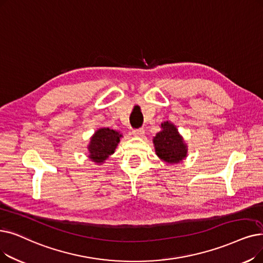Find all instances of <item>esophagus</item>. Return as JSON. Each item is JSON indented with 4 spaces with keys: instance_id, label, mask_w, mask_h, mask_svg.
Returning a JSON list of instances; mask_svg holds the SVG:
<instances>
[{
    "instance_id": "34e87169",
    "label": "esophagus",
    "mask_w": 263,
    "mask_h": 263,
    "mask_svg": "<svg viewBox=\"0 0 263 263\" xmlns=\"http://www.w3.org/2000/svg\"><path fill=\"white\" fill-rule=\"evenodd\" d=\"M145 134V130L144 129H135L133 130V135L134 136H143Z\"/></svg>"
}]
</instances>
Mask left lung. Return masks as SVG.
Wrapping results in <instances>:
<instances>
[{
    "label": "left lung",
    "instance_id": "1",
    "mask_svg": "<svg viewBox=\"0 0 263 263\" xmlns=\"http://www.w3.org/2000/svg\"><path fill=\"white\" fill-rule=\"evenodd\" d=\"M161 128L154 138L157 156L167 163H179L187 156V145L172 122L161 123Z\"/></svg>",
    "mask_w": 263,
    "mask_h": 263
}]
</instances>
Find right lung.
<instances>
[{
	"mask_svg": "<svg viewBox=\"0 0 263 263\" xmlns=\"http://www.w3.org/2000/svg\"><path fill=\"white\" fill-rule=\"evenodd\" d=\"M121 138L122 134L116 130L109 128H101L97 130L88 146V157L91 161L98 164L103 163L110 155L115 153Z\"/></svg>",
	"mask_w": 263,
	"mask_h": 263,
	"instance_id": "right-lung-1",
	"label": "right lung"
}]
</instances>
